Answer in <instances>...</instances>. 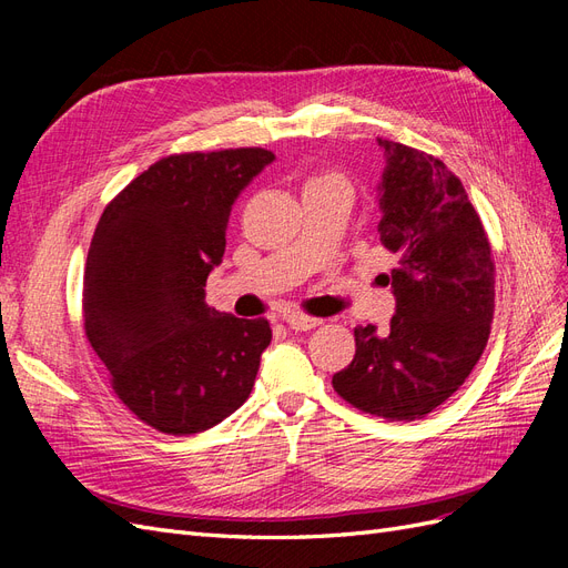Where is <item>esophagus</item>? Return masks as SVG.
Masks as SVG:
<instances>
[{
  "mask_svg": "<svg viewBox=\"0 0 568 568\" xmlns=\"http://www.w3.org/2000/svg\"><path fill=\"white\" fill-rule=\"evenodd\" d=\"M284 322L296 332H307V329H313V326L322 324L320 317H311V315H303V313H286Z\"/></svg>",
  "mask_w": 568,
  "mask_h": 568,
  "instance_id": "obj_1",
  "label": "esophagus"
}]
</instances>
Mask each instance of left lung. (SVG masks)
I'll use <instances>...</instances> for the list:
<instances>
[{"mask_svg":"<svg viewBox=\"0 0 568 568\" xmlns=\"http://www.w3.org/2000/svg\"><path fill=\"white\" fill-rule=\"evenodd\" d=\"M386 153L379 239L395 257L388 329L355 326L334 390L388 422H415L467 382L495 313L488 234L459 178L432 153L379 136Z\"/></svg>","mask_w":568,"mask_h":568,"instance_id":"8db88e82","label":"left lung"}]
</instances>
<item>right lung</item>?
<instances>
[{
  "instance_id": "1",
  "label": "right lung",
  "mask_w": 568,
  "mask_h": 568,
  "mask_svg": "<svg viewBox=\"0 0 568 568\" xmlns=\"http://www.w3.org/2000/svg\"><path fill=\"white\" fill-rule=\"evenodd\" d=\"M274 161L261 146L173 153L99 217L82 282L90 346L132 415L168 436L209 432L251 395L272 329L205 303L239 192Z\"/></svg>"
}]
</instances>
